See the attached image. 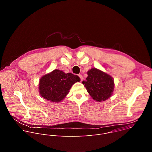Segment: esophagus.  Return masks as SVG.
Listing matches in <instances>:
<instances>
[{"label":"esophagus","mask_w":152,"mask_h":152,"mask_svg":"<svg viewBox=\"0 0 152 152\" xmlns=\"http://www.w3.org/2000/svg\"><path fill=\"white\" fill-rule=\"evenodd\" d=\"M78 76H79V77H80V80H81V81H82V80H83V77L82 75H79Z\"/></svg>","instance_id":"esophagus-1"}]
</instances>
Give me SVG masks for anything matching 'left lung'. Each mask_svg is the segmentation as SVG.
Masks as SVG:
<instances>
[{
  "label": "left lung",
  "mask_w": 152,
  "mask_h": 152,
  "mask_svg": "<svg viewBox=\"0 0 152 152\" xmlns=\"http://www.w3.org/2000/svg\"><path fill=\"white\" fill-rule=\"evenodd\" d=\"M88 77L82 83L91 97L98 102L110 98L114 91L113 78L107 73L93 68L87 72Z\"/></svg>",
  "instance_id": "1"
}]
</instances>
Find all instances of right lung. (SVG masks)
I'll return each instance as SVG.
<instances>
[{"instance_id":"add662e5","label":"right lung","mask_w":152,"mask_h":152,"mask_svg":"<svg viewBox=\"0 0 152 152\" xmlns=\"http://www.w3.org/2000/svg\"><path fill=\"white\" fill-rule=\"evenodd\" d=\"M80 78L72 73L55 69L39 79V93L42 97L52 102H60L69 93L72 86Z\"/></svg>"}]
</instances>
